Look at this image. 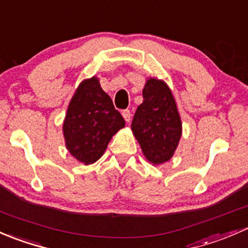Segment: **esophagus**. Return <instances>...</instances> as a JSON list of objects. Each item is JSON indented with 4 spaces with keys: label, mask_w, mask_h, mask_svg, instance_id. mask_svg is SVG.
Here are the masks:
<instances>
[{
    "label": "esophagus",
    "mask_w": 248,
    "mask_h": 248,
    "mask_svg": "<svg viewBox=\"0 0 248 248\" xmlns=\"http://www.w3.org/2000/svg\"><path fill=\"white\" fill-rule=\"evenodd\" d=\"M122 114H123L125 121L130 122V119H131V111H130V109H124V111L122 112Z\"/></svg>",
    "instance_id": "34e87169"
}]
</instances>
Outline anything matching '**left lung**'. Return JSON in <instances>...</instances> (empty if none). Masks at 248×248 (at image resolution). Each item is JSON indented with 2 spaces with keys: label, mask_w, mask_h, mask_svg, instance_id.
Listing matches in <instances>:
<instances>
[{
  "label": "left lung",
  "mask_w": 248,
  "mask_h": 248,
  "mask_svg": "<svg viewBox=\"0 0 248 248\" xmlns=\"http://www.w3.org/2000/svg\"><path fill=\"white\" fill-rule=\"evenodd\" d=\"M131 130L145 159L161 165L174 154L181 137V121L170 87L149 78L143 88V103L137 107Z\"/></svg>",
  "instance_id": "left-lung-1"
}]
</instances>
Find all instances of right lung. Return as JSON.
<instances>
[{"instance_id": "right-lung-1", "label": "right lung", "mask_w": 248, "mask_h": 248, "mask_svg": "<svg viewBox=\"0 0 248 248\" xmlns=\"http://www.w3.org/2000/svg\"><path fill=\"white\" fill-rule=\"evenodd\" d=\"M124 118L114 108L111 98L93 76L82 81L71 98L63 123L65 145L80 162L89 165L100 159Z\"/></svg>"}]
</instances>
